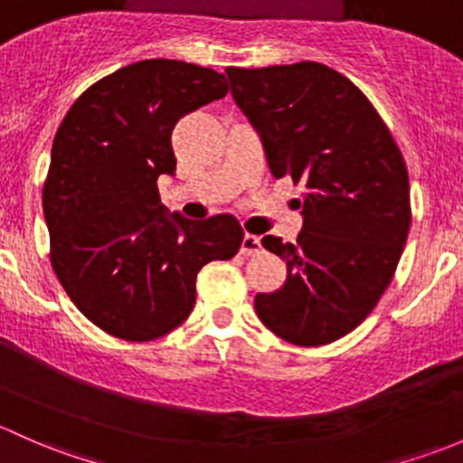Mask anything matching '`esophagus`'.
Segmentation results:
<instances>
[{
  "instance_id": "esophagus-1",
  "label": "esophagus",
  "mask_w": 463,
  "mask_h": 463,
  "mask_svg": "<svg viewBox=\"0 0 463 463\" xmlns=\"http://www.w3.org/2000/svg\"><path fill=\"white\" fill-rule=\"evenodd\" d=\"M260 250H263V245H260L259 236H254V233H245V236H242V245H241L242 256H254L259 254Z\"/></svg>"
}]
</instances>
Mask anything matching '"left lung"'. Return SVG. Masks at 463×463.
<instances>
[{
    "label": "left lung",
    "mask_w": 463,
    "mask_h": 463,
    "mask_svg": "<svg viewBox=\"0 0 463 463\" xmlns=\"http://www.w3.org/2000/svg\"><path fill=\"white\" fill-rule=\"evenodd\" d=\"M227 78L271 174L305 184L297 242L263 238L288 280L256 294V314L283 341L327 345L364 323L397 271L412 216L406 162L373 102L330 66H230Z\"/></svg>",
    "instance_id": "8db88e82"
}]
</instances>
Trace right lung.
<instances>
[{"label":"right lung","instance_id":"obj_1","mask_svg":"<svg viewBox=\"0 0 463 463\" xmlns=\"http://www.w3.org/2000/svg\"><path fill=\"white\" fill-rule=\"evenodd\" d=\"M227 90L213 69L142 60L90 84L57 128L42 189L51 265L107 335H169L192 314L203 265L241 250L236 218H166L158 194V175L175 171V122Z\"/></svg>","mask_w":463,"mask_h":463}]
</instances>
